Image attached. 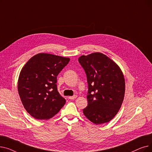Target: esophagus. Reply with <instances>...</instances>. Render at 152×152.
<instances>
[{
	"instance_id": "esophagus-1",
	"label": "esophagus",
	"mask_w": 152,
	"mask_h": 152,
	"mask_svg": "<svg viewBox=\"0 0 152 152\" xmlns=\"http://www.w3.org/2000/svg\"><path fill=\"white\" fill-rule=\"evenodd\" d=\"M76 97H77V95H73V96H69V97H68V99H70V100H74Z\"/></svg>"
}]
</instances>
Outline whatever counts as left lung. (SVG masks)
<instances>
[{
  "label": "left lung",
  "mask_w": 152,
  "mask_h": 152,
  "mask_svg": "<svg viewBox=\"0 0 152 152\" xmlns=\"http://www.w3.org/2000/svg\"><path fill=\"white\" fill-rule=\"evenodd\" d=\"M78 61L88 84V105L83 110L84 115L95 124L109 122L120 109L124 97L121 70L113 60L99 52L82 55Z\"/></svg>",
  "instance_id": "1"
}]
</instances>
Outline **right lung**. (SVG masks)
Returning a JSON list of instances; mask_svg holds the SVG:
<instances>
[{
    "mask_svg": "<svg viewBox=\"0 0 152 152\" xmlns=\"http://www.w3.org/2000/svg\"><path fill=\"white\" fill-rule=\"evenodd\" d=\"M69 61V58L41 53L31 58L22 68L18 94L24 108L34 118L50 119L65 104L57 89V76Z\"/></svg>",
    "mask_w": 152,
    "mask_h": 152,
    "instance_id": "right-lung-1",
    "label": "right lung"
}]
</instances>
